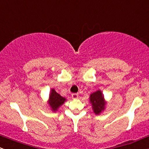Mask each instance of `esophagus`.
Returning <instances> with one entry per match:
<instances>
[{
    "label": "esophagus",
    "mask_w": 149,
    "mask_h": 149,
    "mask_svg": "<svg viewBox=\"0 0 149 149\" xmlns=\"http://www.w3.org/2000/svg\"><path fill=\"white\" fill-rule=\"evenodd\" d=\"M78 94L77 93H73L72 95V97L73 98V99H77V98H78Z\"/></svg>",
    "instance_id": "obj_1"
}]
</instances>
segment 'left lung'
Instances as JSON below:
<instances>
[{"label":"left lung","instance_id":"obj_1","mask_svg":"<svg viewBox=\"0 0 149 149\" xmlns=\"http://www.w3.org/2000/svg\"><path fill=\"white\" fill-rule=\"evenodd\" d=\"M90 102L92 104L93 111L96 115L100 114L101 112L103 111L105 108L106 102L104 99V95L100 90H97L90 95Z\"/></svg>","mask_w":149,"mask_h":149}]
</instances>
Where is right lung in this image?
<instances>
[{
	"label": "right lung",
	"mask_w": 149,
	"mask_h": 149,
	"mask_svg": "<svg viewBox=\"0 0 149 149\" xmlns=\"http://www.w3.org/2000/svg\"><path fill=\"white\" fill-rule=\"evenodd\" d=\"M65 101V98L62 97L59 93H56L54 89H52L49 98V105L52 111H56Z\"/></svg>",
	"instance_id": "right-lung-1"
}]
</instances>
